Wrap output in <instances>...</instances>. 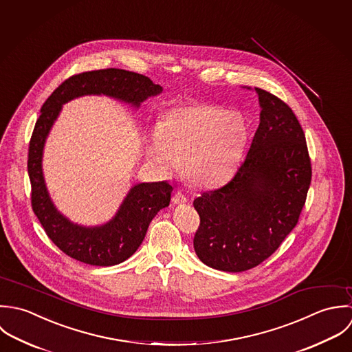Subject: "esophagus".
Here are the masks:
<instances>
[{
  "instance_id": "1",
  "label": "esophagus",
  "mask_w": 352,
  "mask_h": 352,
  "mask_svg": "<svg viewBox=\"0 0 352 352\" xmlns=\"http://www.w3.org/2000/svg\"><path fill=\"white\" fill-rule=\"evenodd\" d=\"M186 201H188V199L182 192H175V195L173 196V203L174 204H185Z\"/></svg>"
}]
</instances>
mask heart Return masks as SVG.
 Here are the masks:
<instances>
[{"mask_svg": "<svg viewBox=\"0 0 352 352\" xmlns=\"http://www.w3.org/2000/svg\"><path fill=\"white\" fill-rule=\"evenodd\" d=\"M248 136V124L241 113L213 104H192L166 114L148 141L145 153L166 175L184 166L190 184L216 188L235 173Z\"/></svg>", "mask_w": 352, "mask_h": 352, "instance_id": "1", "label": "heart"}]
</instances>
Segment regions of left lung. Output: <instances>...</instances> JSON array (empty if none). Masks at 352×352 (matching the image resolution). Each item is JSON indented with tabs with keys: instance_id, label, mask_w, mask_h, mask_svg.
Returning a JSON list of instances; mask_svg holds the SVG:
<instances>
[{
	"instance_id": "1",
	"label": "left lung",
	"mask_w": 352,
	"mask_h": 352,
	"mask_svg": "<svg viewBox=\"0 0 352 352\" xmlns=\"http://www.w3.org/2000/svg\"><path fill=\"white\" fill-rule=\"evenodd\" d=\"M254 89L260 125L245 162L227 185L193 201L200 214L196 254L224 272L252 270L280 246L298 223L311 181L306 139L295 114L278 96Z\"/></svg>"
}]
</instances>
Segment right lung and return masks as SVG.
<instances>
[{
    "label": "right lung",
    "instance_id": "right-lung-1",
    "mask_svg": "<svg viewBox=\"0 0 352 352\" xmlns=\"http://www.w3.org/2000/svg\"><path fill=\"white\" fill-rule=\"evenodd\" d=\"M162 91L146 76L110 68L72 76L43 103L28 149L31 204L47 236L72 258L96 267L117 265L128 260L139 249L151 220L168 207L173 186L167 181L136 184L109 221L100 226L73 223L54 206L42 168L46 139L63 106L80 96L104 95L139 109L144 100Z\"/></svg>",
    "mask_w": 352,
    "mask_h": 352
}]
</instances>
